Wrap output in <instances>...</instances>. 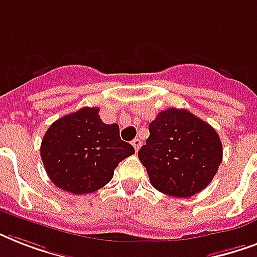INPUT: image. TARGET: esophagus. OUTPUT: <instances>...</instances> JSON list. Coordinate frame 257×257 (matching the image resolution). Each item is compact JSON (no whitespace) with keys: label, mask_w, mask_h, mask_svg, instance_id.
<instances>
[{"label":"esophagus","mask_w":257,"mask_h":257,"mask_svg":"<svg viewBox=\"0 0 257 257\" xmlns=\"http://www.w3.org/2000/svg\"><path fill=\"white\" fill-rule=\"evenodd\" d=\"M132 145L135 147V151H136V152H139V149H140V147H141L140 139H135V140L132 141Z\"/></svg>","instance_id":"34e87169"}]
</instances>
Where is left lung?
Returning a JSON list of instances; mask_svg holds the SVG:
<instances>
[{
    "instance_id": "1",
    "label": "left lung",
    "mask_w": 257,
    "mask_h": 257,
    "mask_svg": "<svg viewBox=\"0 0 257 257\" xmlns=\"http://www.w3.org/2000/svg\"><path fill=\"white\" fill-rule=\"evenodd\" d=\"M153 188L173 197H191L215 177L223 145L211 125L189 110L169 108L149 124L139 151Z\"/></svg>"
}]
</instances>
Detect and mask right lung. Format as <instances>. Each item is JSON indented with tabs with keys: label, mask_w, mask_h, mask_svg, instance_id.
<instances>
[{
	"label": "right lung",
	"mask_w": 257,
	"mask_h": 257,
	"mask_svg": "<svg viewBox=\"0 0 257 257\" xmlns=\"http://www.w3.org/2000/svg\"><path fill=\"white\" fill-rule=\"evenodd\" d=\"M98 108H81L58 118L42 137L41 159L60 189L85 195L112 180L120 161L135 153L117 124H105Z\"/></svg>",
	"instance_id": "right-lung-1"
}]
</instances>
